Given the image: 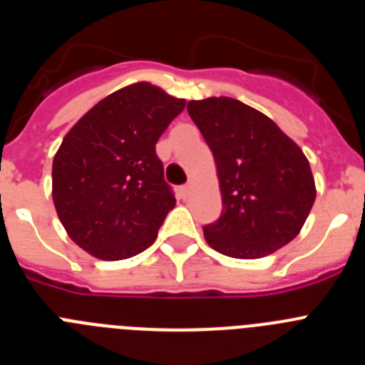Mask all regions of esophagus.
I'll return each instance as SVG.
<instances>
[{
	"label": "esophagus",
	"mask_w": 365,
	"mask_h": 365,
	"mask_svg": "<svg viewBox=\"0 0 365 365\" xmlns=\"http://www.w3.org/2000/svg\"><path fill=\"white\" fill-rule=\"evenodd\" d=\"M188 195H190V186L188 185L180 186V188H179V197L180 199H188Z\"/></svg>",
	"instance_id": "34e87169"
}]
</instances>
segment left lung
Masks as SVG:
<instances>
[{"label":"left lung","instance_id":"obj_1","mask_svg":"<svg viewBox=\"0 0 365 365\" xmlns=\"http://www.w3.org/2000/svg\"><path fill=\"white\" fill-rule=\"evenodd\" d=\"M188 115L214 153L222 212L202 228L225 256L257 259L291 243L316 199L298 144L257 109L228 96L188 102Z\"/></svg>","mask_w":365,"mask_h":365}]
</instances>
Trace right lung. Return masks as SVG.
Masks as SVG:
<instances>
[{"label":"right lung","mask_w":365,"mask_h":365,"mask_svg":"<svg viewBox=\"0 0 365 365\" xmlns=\"http://www.w3.org/2000/svg\"><path fill=\"white\" fill-rule=\"evenodd\" d=\"M185 106L138 82L100 100L63 137L53 160V201L86 252L128 259L153 243L175 206L155 144Z\"/></svg>","instance_id":"1"}]
</instances>
